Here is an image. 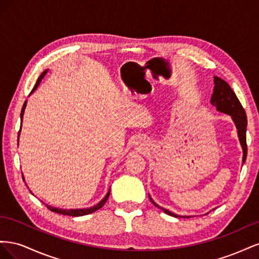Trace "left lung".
Instances as JSON below:
<instances>
[{"instance_id":"1","label":"left lung","mask_w":259,"mask_h":259,"mask_svg":"<svg viewBox=\"0 0 259 259\" xmlns=\"http://www.w3.org/2000/svg\"><path fill=\"white\" fill-rule=\"evenodd\" d=\"M214 93L211 95L210 99V104L215 106L217 108L218 111L224 112L231 115L232 120L236 124V126L238 128V135L240 143L243 149V161L242 163H244L246 160V155H247V145H246V126H247V119H246V113L244 108L242 107L240 100L238 99L236 93L232 91L230 88V85L224 81L223 79L218 76H214ZM150 201L153 203V205L156 207H160L158 204H155L153 200L150 198ZM164 213L174 216V217H182L171 213V211L160 207ZM184 217V216H183Z\"/></svg>"}]
</instances>
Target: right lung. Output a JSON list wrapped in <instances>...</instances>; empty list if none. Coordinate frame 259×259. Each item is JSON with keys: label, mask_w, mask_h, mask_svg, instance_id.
<instances>
[{"label": "right lung", "mask_w": 259, "mask_h": 259, "mask_svg": "<svg viewBox=\"0 0 259 259\" xmlns=\"http://www.w3.org/2000/svg\"><path fill=\"white\" fill-rule=\"evenodd\" d=\"M46 72H48V70H45V71L42 72V74L40 75V77H38V79H37V81H36V83H35V85H34L33 90L31 91L30 94H32V93L37 89L38 84H40L41 80L43 79ZM25 108H26V103L23 104L22 109H21V113H20V117H21V119H22V116H23V112H25ZM109 195H110V190L108 191L106 197H105L103 200H101V201L98 203V204H96L95 206H93V207H90V208H82V209H60V208H56V207H52V206H50V205H46V206H48V208H49L50 210L54 211V213H58V214H61V215H68V216H73V217L83 216V215H88V214L94 213V211H96L97 209L103 207L105 203L107 202V200H108V198H109Z\"/></svg>", "instance_id": "add662e5"}]
</instances>
